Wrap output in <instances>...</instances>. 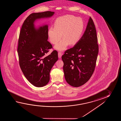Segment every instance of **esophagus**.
Segmentation results:
<instances>
[{
	"instance_id": "obj_1",
	"label": "esophagus",
	"mask_w": 121,
	"mask_h": 121,
	"mask_svg": "<svg viewBox=\"0 0 121 121\" xmlns=\"http://www.w3.org/2000/svg\"><path fill=\"white\" fill-rule=\"evenodd\" d=\"M62 54H63L61 52H58V57H59V58L61 57Z\"/></svg>"
}]
</instances>
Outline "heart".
<instances>
[{"mask_svg":"<svg viewBox=\"0 0 121 121\" xmlns=\"http://www.w3.org/2000/svg\"><path fill=\"white\" fill-rule=\"evenodd\" d=\"M84 24L82 19L72 15H65L57 19L54 27H51L48 31L50 41L53 44H57L54 49L63 51L69 44L75 45L80 41L84 30Z\"/></svg>","mask_w":121,"mask_h":121,"instance_id":"obj_1","label":"heart"}]
</instances>
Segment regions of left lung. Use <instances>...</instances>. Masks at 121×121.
I'll return each instance as SVG.
<instances>
[{
    "label": "left lung",
    "mask_w": 121,
    "mask_h": 121,
    "mask_svg": "<svg viewBox=\"0 0 121 121\" xmlns=\"http://www.w3.org/2000/svg\"><path fill=\"white\" fill-rule=\"evenodd\" d=\"M97 40L95 26L90 17L80 41L62 56L64 77L72 86L84 84L93 75L99 52Z\"/></svg>",
    "instance_id": "left-lung-1"
}]
</instances>
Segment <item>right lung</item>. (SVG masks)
Here are the masks:
<instances>
[{
	"label": "right lung",
	"mask_w": 121,
	"mask_h": 121,
	"mask_svg": "<svg viewBox=\"0 0 121 121\" xmlns=\"http://www.w3.org/2000/svg\"><path fill=\"white\" fill-rule=\"evenodd\" d=\"M54 14L51 11L31 14L24 21L19 34L17 52L21 69L28 81L38 87L49 82L51 70L58 58L55 50L44 56L52 48L48 41V26L37 27L35 23L38 19L51 18Z\"/></svg>",
	"instance_id": "obj_1"
}]
</instances>
